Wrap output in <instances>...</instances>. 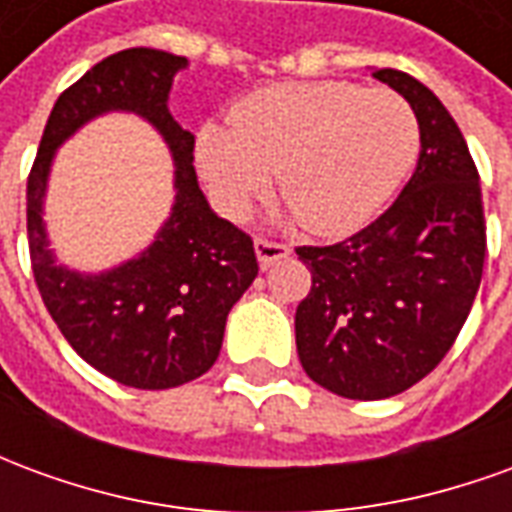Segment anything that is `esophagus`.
I'll use <instances>...</instances> for the list:
<instances>
[{"instance_id": "34e87169", "label": "esophagus", "mask_w": 512, "mask_h": 512, "mask_svg": "<svg viewBox=\"0 0 512 512\" xmlns=\"http://www.w3.org/2000/svg\"><path fill=\"white\" fill-rule=\"evenodd\" d=\"M255 255L260 268H268L282 257H288L290 249L285 244H277V241H268V238H255Z\"/></svg>"}]
</instances>
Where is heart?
Returning a JSON list of instances; mask_svg holds the SVG:
<instances>
[{"mask_svg":"<svg viewBox=\"0 0 512 512\" xmlns=\"http://www.w3.org/2000/svg\"><path fill=\"white\" fill-rule=\"evenodd\" d=\"M411 106L392 90L293 82L257 90L208 126L197 156L224 211L244 213L277 169L279 191L307 230L337 235L370 222L417 158Z\"/></svg>","mask_w":512,"mask_h":512,"instance_id":"obj_1","label":"heart"}]
</instances>
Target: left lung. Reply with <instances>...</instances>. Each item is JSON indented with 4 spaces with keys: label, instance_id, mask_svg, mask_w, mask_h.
<instances>
[{
    "label": "left lung",
    "instance_id": "obj_1",
    "mask_svg": "<svg viewBox=\"0 0 512 512\" xmlns=\"http://www.w3.org/2000/svg\"><path fill=\"white\" fill-rule=\"evenodd\" d=\"M414 109L419 161L376 222L332 246H299L312 288L296 310L304 373L334 395L406 392L450 351L483 279L480 175L461 128L414 76L373 71Z\"/></svg>",
    "mask_w": 512,
    "mask_h": 512
}]
</instances>
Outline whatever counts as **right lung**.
<instances>
[{"mask_svg":"<svg viewBox=\"0 0 512 512\" xmlns=\"http://www.w3.org/2000/svg\"><path fill=\"white\" fill-rule=\"evenodd\" d=\"M189 60L158 49L106 57L57 98L27 180L32 274L62 337L98 373L134 389H172L208 373L227 312L257 277L252 238L211 211L194 172V134L169 115L172 79ZM131 111L165 136L176 161V205L134 261L79 275L53 260L42 200L56 147L93 116Z\"/></svg>","mask_w":512,"mask_h":512,"instance_id":"add662e5","label":"right lung"}]
</instances>
